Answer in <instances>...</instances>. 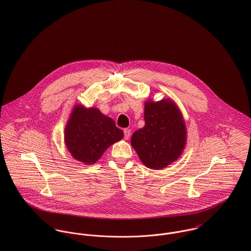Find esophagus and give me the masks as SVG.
I'll return each mask as SVG.
<instances>
[{
	"label": "esophagus",
	"mask_w": 251,
	"mask_h": 251,
	"mask_svg": "<svg viewBox=\"0 0 251 251\" xmlns=\"http://www.w3.org/2000/svg\"><path fill=\"white\" fill-rule=\"evenodd\" d=\"M124 139H128L131 136V130L130 129H124Z\"/></svg>",
	"instance_id": "1"
}]
</instances>
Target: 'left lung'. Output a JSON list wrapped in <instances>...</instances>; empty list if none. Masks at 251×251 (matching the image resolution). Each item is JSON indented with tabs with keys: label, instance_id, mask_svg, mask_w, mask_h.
<instances>
[{
	"label": "left lung",
	"instance_id": "1",
	"mask_svg": "<svg viewBox=\"0 0 251 251\" xmlns=\"http://www.w3.org/2000/svg\"><path fill=\"white\" fill-rule=\"evenodd\" d=\"M145 125L136 131L132 146L149 168L161 169L176 161L186 144V127L176 105L169 99L146 102Z\"/></svg>",
	"mask_w": 251,
	"mask_h": 251
}]
</instances>
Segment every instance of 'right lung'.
<instances>
[{"label":"right lung","mask_w":251,"mask_h":251,"mask_svg":"<svg viewBox=\"0 0 251 251\" xmlns=\"http://www.w3.org/2000/svg\"><path fill=\"white\" fill-rule=\"evenodd\" d=\"M123 138V131L112 118L97 109L75 106L65 128V144L71 155L85 164H94L112 143Z\"/></svg>","instance_id":"add662e5"}]
</instances>
